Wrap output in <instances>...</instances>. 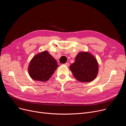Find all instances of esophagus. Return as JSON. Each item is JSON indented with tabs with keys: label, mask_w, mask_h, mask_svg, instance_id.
I'll return each mask as SVG.
<instances>
[{
	"label": "esophagus",
	"mask_w": 126,
	"mask_h": 126,
	"mask_svg": "<svg viewBox=\"0 0 126 126\" xmlns=\"http://www.w3.org/2000/svg\"><path fill=\"white\" fill-rule=\"evenodd\" d=\"M64 64L66 65V66H69V63H64Z\"/></svg>",
	"instance_id": "esophagus-1"
}]
</instances>
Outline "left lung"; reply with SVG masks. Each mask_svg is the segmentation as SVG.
<instances>
[{"instance_id": "obj_1", "label": "left lung", "mask_w": 126, "mask_h": 126, "mask_svg": "<svg viewBox=\"0 0 126 126\" xmlns=\"http://www.w3.org/2000/svg\"><path fill=\"white\" fill-rule=\"evenodd\" d=\"M70 69L75 79L79 81L89 82L96 77L98 65L97 60L90 53L79 52L75 57V61L70 66Z\"/></svg>"}]
</instances>
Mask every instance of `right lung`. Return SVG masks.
Returning <instances> with one entry per match:
<instances>
[{
    "instance_id": "right-lung-1",
    "label": "right lung",
    "mask_w": 126,
    "mask_h": 126,
    "mask_svg": "<svg viewBox=\"0 0 126 126\" xmlns=\"http://www.w3.org/2000/svg\"><path fill=\"white\" fill-rule=\"evenodd\" d=\"M59 66L56 60L48 52H42L33 57L29 64L28 72L35 80H48Z\"/></svg>"
}]
</instances>
